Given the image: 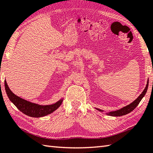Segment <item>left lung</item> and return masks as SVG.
Instances as JSON below:
<instances>
[{
	"label": "left lung",
	"mask_w": 153,
	"mask_h": 153,
	"mask_svg": "<svg viewBox=\"0 0 153 153\" xmlns=\"http://www.w3.org/2000/svg\"><path fill=\"white\" fill-rule=\"evenodd\" d=\"M148 85H149V82H147V84L146 85V88L144 89V91L142 92V94H140L139 97L137 99V100H134L133 103H131L130 105H128L126 106V107H123L122 109L117 110V111H113V112H110L109 113H107V115H111V116H116V117H118V116H123V115H125L126 114H128V113H129L130 112L132 111L134 109L136 108V107L138 105L139 103H140V101H141V100L143 99V97L145 96V95L146 94V91H147V89H148ZM97 110L100 111H102L97 109Z\"/></svg>",
	"instance_id": "obj_1"
}]
</instances>
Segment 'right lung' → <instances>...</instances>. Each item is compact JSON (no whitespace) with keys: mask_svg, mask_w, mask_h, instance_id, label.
<instances>
[{"mask_svg":"<svg viewBox=\"0 0 153 153\" xmlns=\"http://www.w3.org/2000/svg\"><path fill=\"white\" fill-rule=\"evenodd\" d=\"M4 87L8 98L14 104V105L24 114L32 117H40L50 114L61 105L63 101L61 100L57 103L50 105H40L23 100L14 94L9 89L6 81H4Z\"/></svg>","mask_w":153,"mask_h":153,"instance_id":"obj_1","label":"right lung"}]
</instances>
